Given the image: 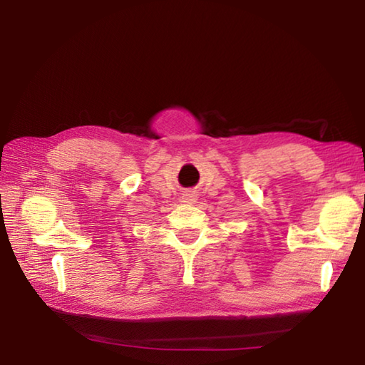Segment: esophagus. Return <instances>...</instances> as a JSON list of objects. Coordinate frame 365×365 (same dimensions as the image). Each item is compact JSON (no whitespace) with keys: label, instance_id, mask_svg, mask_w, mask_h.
<instances>
[{"label":"esophagus","instance_id":"obj_1","mask_svg":"<svg viewBox=\"0 0 365 365\" xmlns=\"http://www.w3.org/2000/svg\"><path fill=\"white\" fill-rule=\"evenodd\" d=\"M196 200V196L192 195V192H187V195H185V202H195Z\"/></svg>","mask_w":365,"mask_h":365}]
</instances>
